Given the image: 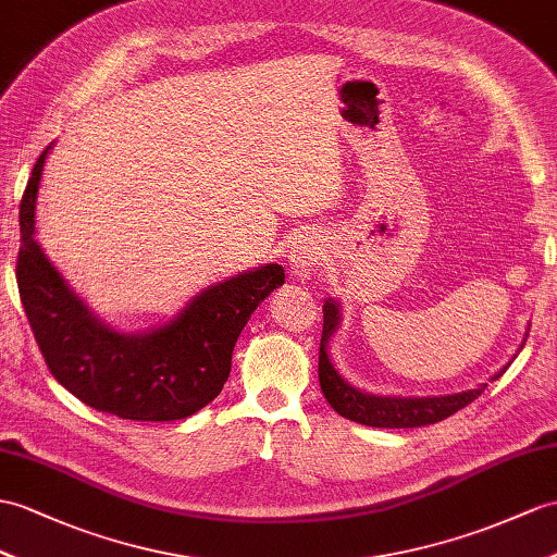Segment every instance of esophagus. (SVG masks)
<instances>
[{
    "mask_svg": "<svg viewBox=\"0 0 557 557\" xmlns=\"http://www.w3.org/2000/svg\"><path fill=\"white\" fill-rule=\"evenodd\" d=\"M323 257L325 255H323V248L319 246V240H314V238L295 240L290 248V255H288L293 276H297L300 281L309 278L317 271V267L321 264Z\"/></svg>",
    "mask_w": 557,
    "mask_h": 557,
    "instance_id": "obj_1",
    "label": "esophagus"
}]
</instances>
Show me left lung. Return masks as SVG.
<instances>
[{"label": "left lung", "instance_id": "8db88e82", "mask_svg": "<svg viewBox=\"0 0 557 557\" xmlns=\"http://www.w3.org/2000/svg\"><path fill=\"white\" fill-rule=\"evenodd\" d=\"M341 302L329 300L323 302V331H321V347H319V383L323 397L329 399L333 409L347 420H355L361 425L371 428H420L432 425L440 420L454 416L463 409L470 401L478 399L486 383L456 392V395H440V397H399V395H373V392H363L355 385H349L345 377L337 373L335 363L329 355V347L333 335L341 329ZM527 335V333H524ZM524 345V343H522ZM520 345V349H522ZM512 361V359H510ZM510 361L492 375V381L506 373Z\"/></svg>", "mask_w": 557, "mask_h": 557}]
</instances>
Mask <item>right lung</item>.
<instances>
[{
  "instance_id": "1",
  "label": "right lung",
  "mask_w": 557,
  "mask_h": 557,
  "mask_svg": "<svg viewBox=\"0 0 557 557\" xmlns=\"http://www.w3.org/2000/svg\"><path fill=\"white\" fill-rule=\"evenodd\" d=\"M49 144L21 200L16 281L51 375L79 401L125 420H180L220 395L243 325L283 286L281 264L255 267L194 295L162 325L125 333L106 323L39 246L37 196Z\"/></svg>"
}]
</instances>
